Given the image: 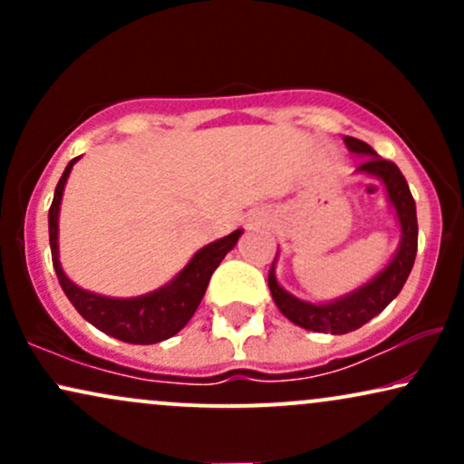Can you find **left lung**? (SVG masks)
Wrapping results in <instances>:
<instances>
[{
    "label": "left lung",
    "instance_id": "8db88e82",
    "mask_svg": "<svg viewBox=\"0 0 464 464\" xmlns=\"http://www.w3.org/2000/svg\"><path fill=\"white\" fill-rule=\"evenodd\" d=\"M344 146L349 148V152L360 154L362 157V163L358 165L355 172L377 179L384 185L386 198L391 202L392 209H395V218L399 222V228H401V239H399L397 253L392 255L391 262L372 276V279L362 284L360 287H355L349 295H343L327 303L303 301L281 287L275 273L279 250H276V257L268 273L270 295H273L276 307H279V312L284 314L287 321L299 324L303 329H310V332L334 335L355 332L362 324H366L371 318H375L377 314L386 310L388 303L401 292L410 270H412L419 239L417 205H414V198L410 194V188L406 179H403L401 169L392 161L382 159L369 143L355 140V137H344Z\"/></svg>",
    "mask_w": 464,
    "mask_h": 464
}]
</instances>
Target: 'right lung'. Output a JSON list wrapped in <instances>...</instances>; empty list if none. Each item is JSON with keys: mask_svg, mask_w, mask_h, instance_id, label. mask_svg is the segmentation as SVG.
<instances>
[{"mask_svg": "<svg viewBox=\"0 0 464 464\" xmlns=\"http://www.w3.org/2000/svg\"><path fill=\"white\" fill-rule=\"evenodd\" d=\"M78 159L80 157L67 163L65 172H63L54 189V200H52L50 216H47L52 264H54L58 284H61L63 292L72 301V305L76 307L80 316L106 335H113L121 343L130 344H157L161 340L172 338L198 310L211 275L225 259L228 250L236 246L239 236H242V228L196 250L194 257L174 279H169L168 284L157 287V290L148 292V295L130 296V299H113V296H102L82 290L65 275L61 259H58V214H61V200L69 172H72L73 163Z\"/></svg>", "mask_w": 464, "mask_h": 464, "instance_id": "obj_1", "label": "right lung"}]
</instances>
